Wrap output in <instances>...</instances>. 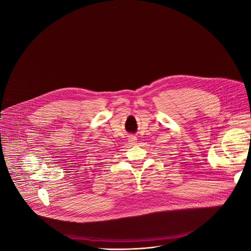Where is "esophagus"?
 <instances>
[{
	"label": "esophagus",
	"instance_id": "obj_1",
	"mask_svg": "<svg viewBox=\"0 0 251 251\" xmlns=\"http://www.w3.org/2000/svg\"><path fill=\"white\" fill-rule=\"evenodd\" d=\"M136 143H137V139H136V137L131 136V137L129 138V144H131V145H135Z\"/></svg>",
	"mask_w": 251,
	"mask_h": 251
}]
</instances>
